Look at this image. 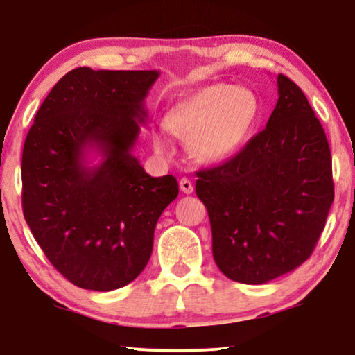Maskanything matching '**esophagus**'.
I'll use <instances>...</instances> for the list:
<instances>
[{
    "label": "esophagus",
    "instance_id": "obj_1",
    "mask_svg": "<svg viewBox=\"0 0 355 355\" xmlns=\"http://www.w3.org/2000/svg\"><path fill=\"white\" fill-rule=\"evenodd\" d=\"M179 187H181V191L184 193H192L193 192V184L189 178H182L181 181H179Z\"/></svg>",
    "mask_w": 355,
    "mask_h": 355
}]
</instances>
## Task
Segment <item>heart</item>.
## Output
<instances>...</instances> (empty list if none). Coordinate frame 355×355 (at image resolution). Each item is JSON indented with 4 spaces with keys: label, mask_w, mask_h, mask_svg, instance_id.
Masks as SVG:
<instances>
[{
    "label": "heart",
    "mask_w": 355,
    "mask_h": 355,
    "mask_svg": "<svg viewBox=\"0 0 355 355\" xmlns=\"http://www.w3.org/2000/svg\"><path fill=\"white\" fill-rule=\"evenodd\" d=\"M259 116L260 103L254 92L213 84L174 105L164 123L174 137L189 144L197 162L218 164L244 147ZM152 142L159 153L171 152V142L163 128L152 130Z\"/></svg>",
    "instance_id": "b5f03b06"
}]
</instances>
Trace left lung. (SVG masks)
<instances>
[{
	"label": "left lung",
	"mask_w": 355,
	"mask_h": 355,
	"mask_svg": "<svg viewBox=\"0 0 355 355\" xmlns=\"http://www.w3.org/2000/svg\"><path fill=\"white\" fill-rule=\"evenodd\" d=\"M266 128L230 162L197 173L221 273L263 284L312 255L334 198L331 152L307 96L278 74Z\"/></svg>",
	"instance_id": "8db88e82"
}]
</instances>
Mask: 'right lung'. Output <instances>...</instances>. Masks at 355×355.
Masks as SVG:
<instances>
[{"label":"right lung","mask_w":355,"mask_h":355,"mask_svg":"<svg viewBox=\"0 0 355 355\" xmlns=\"http://www.w3.org/2000/svg\"><path fill=\"white\" fill-rule=\"evenodd\" d=\"M158 71L62 77L37 111L22 152V210L51 265L82 289H119L142 273L176 178H152L134 157ZM101 155L98 165L88 153Z\"/></svg>","instance_id":"1"}]
</instances>
